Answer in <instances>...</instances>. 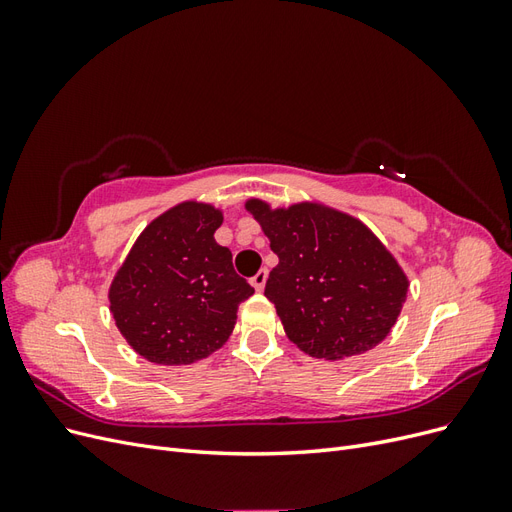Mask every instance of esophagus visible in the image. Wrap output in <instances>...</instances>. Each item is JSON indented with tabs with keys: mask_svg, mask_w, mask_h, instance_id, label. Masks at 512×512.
Masks as SVG:
<instances>
[{
	"mask_svg": "<svg viewBox=\"0 0 512 512\" xmlns=\"http://www.w3.org/2000/svg\"><path fill=\"white\" fill-rule=\"evenodd\" d=\"M267 277H269V271H267V269H260V271L252 277V286L260 292L262 288H265V284H267Z\"/></svg>",
	"mask_w": 512,
	"mask_h": 512,
	"instance_id": "obj_1",
	"label": "esophagus"
}]
</instances>
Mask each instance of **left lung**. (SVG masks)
<instances>
[{"instance_id":"left-lung-1","label":"left lung","mask_w":512,"mask_h":512,"mask_svg":"<svg viewBox=\"0 0 512 512\" xmlns=\"http://www.w3.org/2000/svg\"><path fill=\"white\" fill-rule=\"evenodd\" d=\"M245 209L280 258L265 297L299 350L337 361L371 350L391 333L408 277L361 220L318 203L271 209L250 198Z\"/></svg>"}]
</instances>
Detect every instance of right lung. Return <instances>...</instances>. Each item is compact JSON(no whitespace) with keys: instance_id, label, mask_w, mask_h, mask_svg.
I'll use <instances>...</instances> for the list:
<instances>
[{"instance_id":"1","label":"right lung","mask_w":512,"mask_h":512,"mask_svg":"<svg viewBox=\"0 0 512 512\" xmlns=\"http://www.w3.org/2000/svg\"><path fill=\"white\" fill-rule=\"evenodd\" d=\"M220 209L185 200L158 215L136 239L108 288L126 342L158 365H190L222 348L239 303L254 288L215 241Z\"/></svg>"}]
</instances>
